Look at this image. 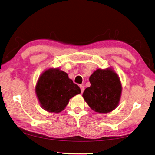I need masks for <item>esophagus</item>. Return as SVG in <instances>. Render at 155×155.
Listing matches in <instances>:
<instances>
[{"label": "esophagus", "instance_id": "34e87169", "mask_svg": "<svg viewBox=\"0 0 155 155\" xmlns=\"http://www.w3.org/2000/svg\"><path fill=\"white\" fill-rule=\"evenodd\" d=\"M80 88H81V93H83L84 91V90H85V88H84V86L83 85H80Z\"/></svg>", "mask_w": 155, "mask_h": 155}]
</instances>
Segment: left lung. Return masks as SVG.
Returning <instances> with one entry per match:
<instances>
[{"label":"left lung","instance_id":"8db88e82","mask_svg":"<svg viewBox=\"0 0 155 155\" xmlns=\"http://www.w3.org/2000/svg\"><path fill=\"white\" fill-rule=\"evenodd\" d=\"M91 86L83 94V97L93 110L108 113L119 106L122 94L120 78L112 67L98 68L89 77Z\"/></svg>","mask_w":155,"mask_h":155}]
</instances>
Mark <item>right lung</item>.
Wrapping results in <instances>:
<instances>
[{"label":"right lung","instance_id":"obj_1","mask_svg":"<svg viewBox=\"0 0 155 155\" xmlns=\"http://www.w3.org/2000/svg\"><path fill=\"white\" fill-rule=\"evenodd\" d=\"M35 93L45 110L60 113L65 109L70 99L81 94V89L66 72L59 68H49L39 77Z\"/></svg>","mask_w":155,"mask_h":155}]
</instances>
